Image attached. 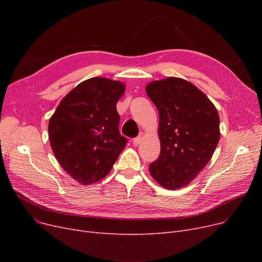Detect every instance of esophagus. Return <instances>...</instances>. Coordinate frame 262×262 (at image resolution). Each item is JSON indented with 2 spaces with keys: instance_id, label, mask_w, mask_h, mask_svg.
Listing matches in <instances>:
<instances>
[{
  "instance_id": "obj_1",
  "label": "esophagus",
  "mask_w": 262,
  "mask_h": 262,
  "mask_svg": "<svg viewBox=\"0 0 262 262\" xmlns=\"http://www.w3.org/2000/svg\"><path fill=\"white\" fill-rule=\"evenodd\" d=\"M143 137H144V134H143V133H141L138 137H137V138H135V139H134V141H133V142H134V144H135V145H138V144H140V143L142 142V140H143Z\"/></svg>"
}]
</instances>
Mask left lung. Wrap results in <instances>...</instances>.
<instances>
[{"label": "left lung", "mask_w": 262, "mask_h": 262, "mask_svg": "<svg viewBox=\"0 0 262 262\" xmlns=\"http://www.w3.org/2000/svg\"><path fill=\"white\" fill-rule=\"evenodd\" d=\"M145 91L159 113L160 155L149 164V173L164 189L186 187L219 143L217 110L203 91L180 77L150 81Z\"/></svg>", "instance_id": "obj_1"}]
</instances>
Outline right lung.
<instances>
[{
  "mask_svg": "<svg viewBox=\"0 0 262 262\" xmlns=\"http://www.w3.org/2000/svg\"><path fill=\"white\" fill-rule=\"evenodd\" d=\"M125 84L106 77L81 81L60 101L49 122V139L61 168L81 185L104 178L126 145L117 103Z\"/></svg>",
  "mask_w": 262,
  "mask_h": 262,
  "instance_id": "right-lung-1",
  "label": "right lung"
}]
</instances>
